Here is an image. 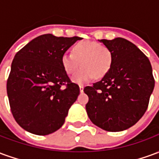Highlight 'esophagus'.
Returning <instances> with one entry per match:
<instances>
[{
    "instance_id": "1",
    "label": "esophagus",
    "mask_w": 159,
    "mask_h": 159,
    "mask_svg": "<svg viewBox=\"0 0 159 159\" xmlns=\"http://www.w3.org/2000/svg\"><path fill=\"white\" fill-rule=\"evenodd\" d=\"M79 89H80V92H81V93H83V89H84V86H83V85H80Z\"/></svg>"
}]
</instances>
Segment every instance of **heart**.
I'll return each mask as SVG.
<instances>
[{"label":"heart","mask_w":159,"mask_h":159,"mask_svg":"<svg viewBox=\"0 0 159 159\" xmlns=\"http://www.w3.org/2000/svg\"><path fill=\"white\" fill-rule=\"evenodd\" d=\"M112 62V54L110 49L99 42L83 41L72 48V54H64L61 58L63 69L67 75L71 76L79 68H82L73 76L72 81L77 84L90 82L93 76L100 78L110 69Z\"/></svg>","instance_id":"obj_1"}]
</instances>
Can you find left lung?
<instances>
[{"label":"left lung","mask_w":159,"mask_h":159,"mask_svg":"<svg viewBox=\"0 0 159 159\" xmlns=\"http://www.w3.org/2000/svg\"><path fill=\"white\" fill-rule=\"evenodd\" d=\"M100 42L110 49L112 62L100 82L84 88L89 96L86 111L96 126L119 132L134 125L146 112L155 84L152 69L147 56L128 40Z\"/></svg>","instance_id":"8db88e82"}]
</instances>
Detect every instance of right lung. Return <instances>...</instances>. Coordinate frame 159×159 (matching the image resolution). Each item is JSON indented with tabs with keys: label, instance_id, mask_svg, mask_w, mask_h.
Segmentation results:
<instances>
[{
	"label": "right lung",
	"instance_id": "obj_1",
	"mask_svg": "<svg viewBox=\"0 0 159 159\" xmlns=\"http://www.w3.org/2000/svg\"><path fill=\"white\" fill-rule=\"evenodd\" d=\"M78 40L81 37L42 35L14 56L7 92L12 116L26 131L47 135L65 123L80 89L70 81L61 58Z\"/></svg>",
	"mask_w": 159,
	"mask_h": 159
}]
</instances>
